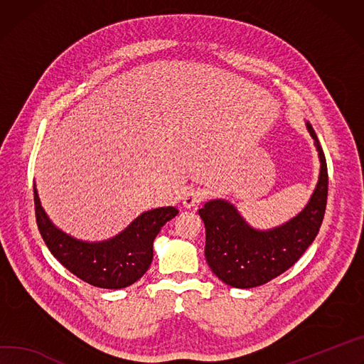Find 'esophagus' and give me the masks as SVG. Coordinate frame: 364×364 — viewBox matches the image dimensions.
<instances>
[{"instance_id": "1", "label": "esophagus", "mask_w": 364, "mask_h": 364, "mask_svg": "<svg viewBox=\"0 0 364 364\" xmlns=\"http://www.w3.org/2000/svg\"><path fill=\"white\" fill-rule=\"evenodd\" d=\"M206 199V193L202 190V188H196V187H191L186 191V194L183 196V205L186 208H193L196 205L202 203L203 200Z\"/></svg>"}]
</instances>
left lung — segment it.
I'll use <instances>...</instances> for the list:
<instances>
[{"mask_svg": "<svg viewBox=\"0 0 364 364\" xmlns=\"http://www.w3.org/2000/svg\"><path fill=\"white\" fill-rule=\"evenodd\" d=\"M306 126L319 152L321 171L311 200L299 215L279 228L255 230L225 200H210L199 210L206 228L205 257L223 283L250 289L276 279L302 257L318 235L326 208L328 170L315 130L311 123Z\"/></svg>", "mask_w": 364, "mask_h": 364, "instance_id": "obj_1", "label": "left lung"}]
</instances>
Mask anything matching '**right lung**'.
Wrapping results in <instances>:
<instances>
[{"mask_svg":"<svg viewBox=\"0 0 364 364\" xmlns=\"http://www.w3.org/2000/svg\"><path fill=\"white\" fill-rule=\"evenodd\" d=\"M33 191L38 228L49 251L73 274L102 289H122L139 280L152 262L155 237L178 213L173 206L148 210L117 237L90 244L63 234L53 226L41 205L36 187Z\"/></svg>","mask_w":364,"mask_h":364,"instance_id":"right-lung-1","label":"right lung"}]
</instances>
